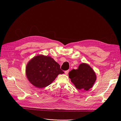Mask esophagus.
<instances>
[{"label":"esophagus","mask_w":121,"mask_h":121,"mask_svg":"<svg viewBox=\"0 0 121 121\" xmlns=\"http://www.w3.org/2000/svg\"><path fill=\"white\" fill-rule=\"evenodd\" d=\"M68 73H69V70H67V71H65V73L66 74H68Z\"/></svg>","instance_id":"obj_1"}]
</instances>
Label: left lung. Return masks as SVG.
I'll use <instances>...</instances> for the list:
<instances>
[{"label":"left lung","instance_id":"1","mask_svg":"<svg viewBox=\"0 0 121 121\" xmlns=\"http://www.w3.org/2000/svg\"><path fill=\"white\" fill-rule=\"evenodd\" d=\"M69 77L76 88L84 91L92 88L96 80L93 69L85 63L81 64L78 69L71 70L69 73Z\"/></svg>","mask_w":121,"mask_h":121}]
</instances>
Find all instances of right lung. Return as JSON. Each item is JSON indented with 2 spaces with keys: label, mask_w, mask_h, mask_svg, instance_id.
I'll use <instances>...</instances> for the list:
<instances>
[{
  "label": "right lung",
  "mask_w": 121,
  "mask_h": 121,
  "mask_svg": "<svg viewBox=\"0 0 121 121\" xmlns=\"http://www.w3.org/2000/svg\"><path fill=\"white\" fill-rule=\"evenodd\" d=\"M64 73L60 66L49 56L42 55L32 59L26 68V74L30 83L38 88L48 86L59 74Z\"/></svg>",
  "instance_id": "1"
}]
</instances>
